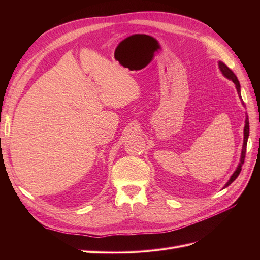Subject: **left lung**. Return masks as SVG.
I'll list each match as a JSON object with an SVG mask.
<instances>
[{
    "label": "left lung",
    "mask_w": 260,
    "mask_h": 260,
    "mask_svg": "<svg viewBox=\"0 0 260 260\" xmlns=\"http://www.w3.org/2000/svg\"><path fill=\"white\" fill-rule=\"evenodd\" d=\"M218 66H219V69L220 72H221V74L226 78V79H229L231 81H233V83L235 84V88H237V91H238V94H239V98L242 100V96H241V85H240V82L238 80L237 76L234 75V73L232 72V70L228 67L224 62L222 61H219L218 62ZM242 104L244 105V103L242 102ZM248 136H249V122H248V116H246L245 118V125H244V140H243V146H242V153H241V158H240V162L238 165L237 169H235V171L233 172V175L231 176V178L229 179V181L225 183V185L223 186L226 187L229 186L233 181L238 178V176L240 175V172L242 170V165L244 164V159H245V153H246V145H247V140H248Z\"/></svg>",
    "instance_id": "8db88e82"
}]
</instances>
